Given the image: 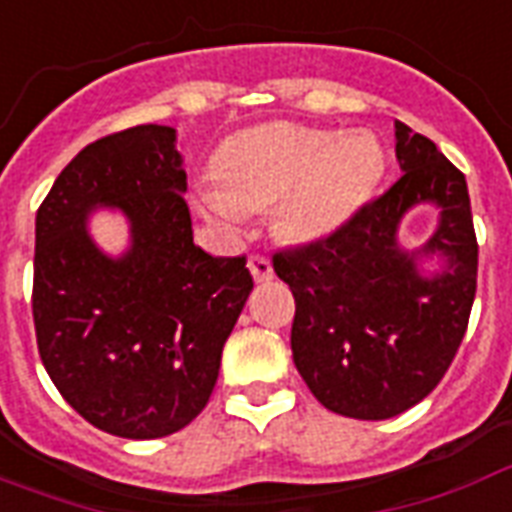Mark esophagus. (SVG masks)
I'll return each mask as SVG.
<instances>
[{"label": "esophagus", "instance_id": "esophagus-1", "mask_svg": "<svg viewBox=\"0 0 512 512\" xmlns=\"http://www.w3.org/2000/svg\"><path fill=\"white\" fill-rule=\"evenodd\" d=\"M249 271L255 276V282H268V279H274V266H271V260L263 255L249 257Z\"/></svg>", "mask_w": 512, "mask_h": 512}]
</instances>
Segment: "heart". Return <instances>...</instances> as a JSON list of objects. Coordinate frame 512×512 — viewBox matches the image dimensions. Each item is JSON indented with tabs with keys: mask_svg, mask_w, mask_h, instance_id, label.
<instances>
[{
	"mask_svg": "<svg viewBox=\"0 0 512 512\" xmlns=\"http://www.w3.org/2000/svg\"><path fill=\"white\" fill-rule=\"evenodd\" d=\"M385 170V151L372 132L271 121L222 146V189H203L200 211L238 225L244 211L274 206L276 233L293 244L331 238L372 198Z\"/></svg>",
	"mask_w": 512,
	"mask_h": 512,
	"instance_id": "obj_1",
	"label": "heart"
}]
</instances>
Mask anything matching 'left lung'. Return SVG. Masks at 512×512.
I'll use <instances>...</instances> for the list:
<instances>
[{"label":"left lung","instance_id":"left-lung-1","mask_svg":"<svg viewBox=\"0 0 512 512\" xmlns=\"http://www.w3.org/2000/svg\"><path fill=\"white\" fill-rule=\"evenodd\" d=\"M404 170L385 195L325 241L274 255L295 298L293 361L325 410L385 420L423 401L448 372L478 287V241L464 173L396 121ZM429 202L435 233L418 250L398 244L400 219ZM437 256L426 275L422 260Z\"/></svg>","mask_w":512,"mask_h":512}]
</instances>
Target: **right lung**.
<instances>
[{
  "mask_svg": "<svg viewBox=\"0 0 512 512\" xmlns=\"http://www.w3.org/2000/svg\"><path fill=\"white\" fill-rule=\"evenodd\" d=\"M184 192L176 130L138 124L78 151L37 208V350L64 401L113 437H168L198 418L252 293L246 257L192 241ZM100 207L128 219L121 256L91 238Z\"/></svg>",
  "mask_w": 512,
  "mask_h": 512,
  "instance_id": "add662e5",
  "label": "right lung"
}]
</instances>
